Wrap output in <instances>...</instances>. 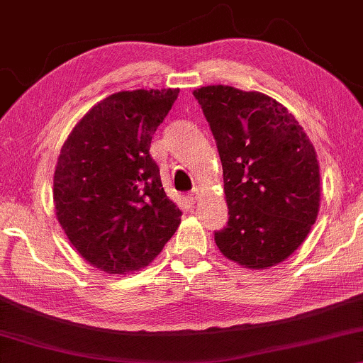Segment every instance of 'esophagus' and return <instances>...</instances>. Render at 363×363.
I'll list each match as a JSON object with an SVG mask.
<instances>
[{"instance_id":"esophagus-1","label":"esophagus","mask_w":363,"mask_h":363,"mask_svg":"<svg viewBox=\"0 0 363 363\" xmlns=\"http://www.w3.org/2000/svg\"><path fill=\"white\" fill-rule=\"evenodd\" d=\"M195 200H197V191H194V192H191V194L187 195V202L191 203V205L195 203Z\"/></svg>"}]
</instances>
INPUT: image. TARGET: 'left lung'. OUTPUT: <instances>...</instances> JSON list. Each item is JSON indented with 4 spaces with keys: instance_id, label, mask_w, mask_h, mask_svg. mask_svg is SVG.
Listing matches in <instances>:
<instances>
[{
    "instance_id": "1",
    "label": "left lung",
    "mask_w": 363,
    "mask_h": 363,
    "mask_svg": "<svg viewBox=\"0 0 363 363\" xmlns=\"http://www.w3.org/2000/svg\"><path fill=\"white\" fill-rule=\"evenodd\" d=\"M223 164L228 224L215 231L224 257L263 269L286 260L320 208V166L296 118L260 91L206 85L194 91Z\"/></svg>"
}]
</instances>
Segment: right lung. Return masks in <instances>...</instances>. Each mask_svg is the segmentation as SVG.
<instances>
[{
    "label": "right lung",
    "instance_id": "right-lung-1",
    "mask_svg": "<svg viewBox=\"0 0 363 363\" xmlns=\"http://www.w3.org/2000/svg\"><path fill=\"white\" fill-rule=\"evenodd\" d=\"M179 89L118 91L95 105L57 158L53 199L67 239L90 264L125 274L147 267L172 238L182 211L150 155L155 130Z\"/></svg>",
    "mask_w": 363,
    "mask_h": 363
}]
</instances>
